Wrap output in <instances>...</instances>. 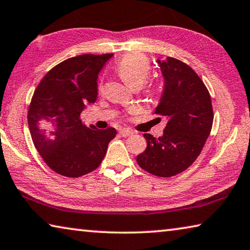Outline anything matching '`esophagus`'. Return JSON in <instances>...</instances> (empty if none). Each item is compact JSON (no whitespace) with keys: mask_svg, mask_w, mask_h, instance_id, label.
<instances>
[{"mask_svg":"<svg viewBox=\"0 0 250 250\" xmlns=\"http://www.w3.org/2000/svg\"><path fill=\"white\" fill-rule=\"evenodd\" d=\"M119 133L122 135V137H131V135H133V131L132 130H129V129H120Z\"/></svg>","mask_w":250,"mask_h":250,"instance_id":"esophagus-1","label":"esophagus"}]
</instances>
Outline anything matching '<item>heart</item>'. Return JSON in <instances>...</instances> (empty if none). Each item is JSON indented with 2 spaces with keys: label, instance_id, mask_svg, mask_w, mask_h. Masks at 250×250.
<instances>
[{
  "label": "heart",
  "instance_id": "heart-1",
  "mask_svg": "<svg viewBox=\"0 0 250 250\" xmlns=\"http://www.w3.org/2000/svg\"><path fill=\"white\" fill-rule=\"evenodd\" d=\"M116 70L126 84L137 89L141 87L149 77L151 73V62L145 55L130 53L125 55L117 62ZM99 90H103V87L99 86Z\"/></svg>",
  "mask_w": 250,
  "mask_h": 250
}]
</instances>
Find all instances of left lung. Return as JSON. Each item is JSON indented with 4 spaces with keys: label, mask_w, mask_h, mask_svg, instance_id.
<instances>
[{
    "label": "left lung",
    "mask_w": 250,
    "mask_h": 250,
    "mask_svg": "<svg viewBox=\"0 0 250 250\" xmlns=\"http://www.w3.org/2000/svg\"><path fill=\"white\" fill-rule=\"evenodd\" d=\"M158 62L164 90L154 113L166 117L167 124L158 139L143 134L147 146L137 162L151 174L170 177L185 171L201 154L214 113L209 92L191 67L173 57Z\"/></svg>",
    "instance_id": "obj_1"
}]
</instances>
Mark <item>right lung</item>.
<instances>
[{"instance_id":"1","label":"right lung","mask_w":250,"mask_h":250,"mask_svg":"<svg viewBox=\"0 0 250 250\" xmlns=\"http://www.w3.org/2000/svg\"><path fill=\"white\" fill-rule=\"evenodd\" d=\"M113 54H84L53 67L34 91L28 107L29 132L44 162L58 174L79 177L96 170L117 130L87 128L82 112L95 104L97 78Z\"/></svg>"}]
</instances>
